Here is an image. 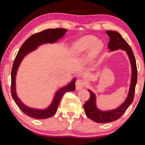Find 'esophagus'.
<instances>
[{
  "instance_id": "esophagus-1",
  "label": "esophagus",
  "mask_w": 145,
  "mask_h": 145,
  "mask_svg": "<svg viewBox=\"0 0 145 145\" xmlns=\"http://www.w3.org/2000/svg\"><path fill=\"white\" fill-rule=\"evenodd\" d=\"M86 85V82L84 80L80 79V78H78L75 82V86H76V89L79 90L82 89L83 88H84Z\"/></svg>"
}]
</instances>
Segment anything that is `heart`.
<instances>
[{"mask_svg":"<svg viewBox=\"0 0 145 145\" xmlns=\"http://www.w3.org/2000/svg\"><path fill=\"white\" fill-rule=\"evenodd\" d=\"M103 48V43L97 41V38L93 36H86L76 41L72 46V52L75 56H80L91 50L90 57L94 59L100 52Z\"/></svg>","mask_w":145,"mask_h":145,"instance_id":"1","label":"heart"}]
</instances>
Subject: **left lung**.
Masks as SVG:
<instances>
[{
	"instance_id": "8db88e82",
	"label": "left lung",
	"mask_w": 145,
	"mask_h": 145,
	"mask_svg": "<svg viewBox=\"0 0 145 145\" xmlns=\"http://www.w3.org/2000/svg\"><path fill=\"white\" fill-rule=\"evenodd\" d=\"M110 38V41L108 43V48L111 50L118 49H122L125 50L128 54L132 66V78L131 84L130 87L129 93L125 101L121 105L114 110L109 111H101L99 110L95 104V95L92 91L88 89L90 93L89 99L84 104V109L86 116L93 121L97 123H109L117 120L121 117L131 103L133 102L135 93V88L137 79V71L136 59L134 56V52L130 45L123 38L122 36L116 31H107L105 32Z\"/></svg>"
}]
</instances>
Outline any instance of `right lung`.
<instances>
[{"mask_svg":"<svg viewBox=\"0 0 145 145\" xmlns=\"http://www.w3.org/2000/svg\"><path fill=\"white\" fill-rule=\"evenodd\" d=\"M67 31V30L65 29H49L33 34L29 38L27 39L25 42L22 44L14 60L13 67H12L11 70V96L21 111L24 114L27 115L29 117L33 118L46 119L53 116L57 111V107L59 104L63 95L68 91H73L75 90V79L73 80L72 82L70 83L66 87L61 88V89L58 91L56 93L52 104L47 109L45 110L34 109L27 107L25 105H24L16 96L15 91V77L17 69H18L20 63L24 56L27 54L29 52L35 50L38 46L43 43L55 42L58 39L63 37Z\"/></svg>","mask_w":145,"mask_h":145,"instance_id":"add662e5","label":"right lung"}]
</instances>
